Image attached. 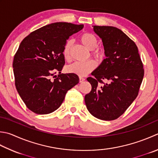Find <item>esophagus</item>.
<instances>
[{
  "instance_id": "esophagus-1",
  "label": "esophagus",
  "mask_w": 158,
  "mask_h": 158,
  "mask_svg": "<svg viewBox=\"0 0 158 158\" xmlns=\"http://www.w3.org/2000/svg\"><path fill=\"white\" fill-rule=\"evenodd\" d=\"M85 81V78H83V77H79V81L80 82H83V81Z\"/></svg>"
}]
</instances>
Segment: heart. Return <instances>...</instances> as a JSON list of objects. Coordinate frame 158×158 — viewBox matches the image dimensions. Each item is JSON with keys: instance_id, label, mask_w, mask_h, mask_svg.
I'll list each match as a JSON object with an SVG mask.
<instances>
[{"instance_id": "1", "label": "heart", "mask_w": 158, "mask_h": 158, "mask_svg": "<svg viewBox=\"0 0 158 158\" xmlns=\"http://www.w3.org/2000/svg\"><path fill=\"white\" fill-rule=\"evenodd\" d=\"M80 41L85 47L92 51V55L98 59L101 60L104 57V51L103 49L95 48L97 46L98 40L96 36L90 33H85L80 37ZM72 46V41L69 40L65 44L63 49L64 57L66 60H69L70 58V48ZM96 64L93 60H88L85 62L75 61L69 65L66 68L68 73H73L80 77L85 76L89 73L92 72L95 69Z\"/></svg>"}]
</instances>
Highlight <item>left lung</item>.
<instances>
[{
	"instance_id": "8db88e82",
	"label": "left lung",
	"mask_w": 158,
	"mask_h": 158,
	"mask_svg": "<svg viewBox=\"0 0 158 158\" xmlns=\"http://www.w3.org/2000/svg\"><path fill=\"white\" fill-rule=\"evenodd\" d=\"M92 27L102 40L106 58L92 73L94 78H87L92 89L85 96V103L97 118L113 120L137 97L144 77L143 65L137 46L121 30L111 26Z\"/></svg>"
}]
</instances>
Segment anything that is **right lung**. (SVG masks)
Returning <instances> with one entry per match:
<instances>
[{
	"mask_svg": "<svg viewBox=\"0 0 158 158\" xmlns=\"http://www.w3.org/2000/svg\"><path fill=\"white\" fill-rule=\"evenodd\" d=\"M83 24L54 23L34 31L24 38L15 53L13 69L15 85L29 109L38 114L57 110L66 92L79 81L73 73L60 74L65 64L63 49L67 40ZM56 78L52 80L51 77Z\"/></svg>",
	"mask_w": 158,
	"mask_h": 158,
	"instance_id": "1",
	"label": "right lung"
}]
</instances>
